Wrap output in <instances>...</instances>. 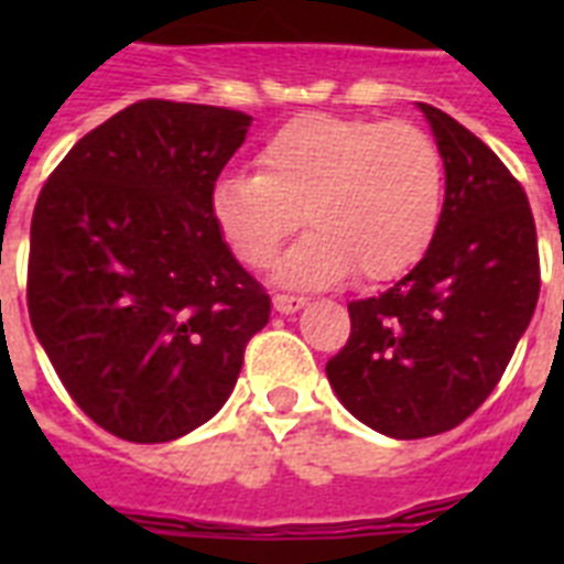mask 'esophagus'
Segmentation results:
<instances>
[{"instance_id":"1","label":"esophagus","mask_w":564,"mask_h":564,"mask_svg":"<svg viewBox=\"0 0 564 564\" xmlns=\"http://www.w3.org/2000/svg\"><path fill=\"white\" fill-rule=\"evenodd\" d=\"M304 304H307L304 295H286V292H278V295H274V310H278V313H295V310H301Z\"/></svg>"}]
</instances>
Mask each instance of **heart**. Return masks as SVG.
<instances>
[{"instance_id": "b5f03b06", "label": "heart", "mask_w": 564, "mask_h": 564, "mask_svg": "<svg viewBox=\"0 0 564 564\" xmlns=\"http://www.w3.org/2000/svg\"><path fill=\"white\" fill-rule=\"evenodd\" d=\"M257 170L213 184V225L239 263L263 269L304 213L310 230L278 263V278L295 286H327L354 269L392 281L436 237L445 163L410 122L295 117L265 137Z\"/></svg>"}]
</instances>
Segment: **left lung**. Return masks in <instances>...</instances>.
Segmentation results:
<instances>
[{
	"label": "left lung",
	"mask_w": 564,
	"mask_h": 564,
	"mask_svg": "<svg viewBox=\"0 0 564 564\" xmlns=\"http://www.w3.org/2000/svg\"><path fill=\"white\" fill-rule=\"evenodd\" d=\"M445 161L427 254L383 295L351 301V336L327 360L348 410L392 438L454 430L491 394L533 318L542 269L524 187L454 117L419 105Z\"/></svg>",
	"instance_id": "1"
}]
</instances>
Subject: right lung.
<instances>
[{"mask_svg": "<svg viewBox=\"0 0 564 564\" xmlns=\"http://www.w3.org/2000/svg\"><path fill=\"white\" fill-rule=\"evenodd\" d=\"M251 117L143 99L93 128L31 216V327L73 401L101 430L154 445L213 419L265 290L213 225L210 189Z\"/></svg>", "mask_w": 564, "mask_h": 564, "instance_id": "1", "label": "right lung"}]
</instances>
